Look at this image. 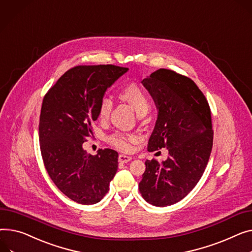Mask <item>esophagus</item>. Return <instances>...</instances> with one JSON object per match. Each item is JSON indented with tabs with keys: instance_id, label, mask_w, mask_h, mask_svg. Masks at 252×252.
<instances>
[{
	"instance_id": "34e87169",
	"label": "esophagus",
	"mask_w": 252,
	"mask_h": 252,
	"mask_svg": "<svg viewBox=\"0 0 252 252\" xmlns=\"http://www.w3.org/2000/svg\"><path fill=\"white\" fill-rule=\"evenodd\" d=\"M132 158L130 156H126V155H124V154H120L119 156V161L120 162H123V163H126L128 161H130Z\"/></svg>"
}]
</instances>
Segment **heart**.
<instances>
[{"instance_id": "b5f03b06", "label": "heart", "mask_w": 252, "mask_h": 252, "mask_svg": "<svg viewBox=\"0 0 252 252\" xmlns=\"http://www.w3.org/2000/svg\"><path fill=\"white\" fill-rule=\"evenodd\" d=\"M119 97L124 101L129 103L139 114L146 113L150 106L149 97L146 91L136 83L131 82L125 84L119 90ZM112 106L113 104L111 100L104 97L100 101L97 108L98 119L100 121H106L111 113ZM132 140L133 136L124 131H115L108 137V142L112 146L123 151H127L130 149V142Z\"/></svg>"}]
</instances>
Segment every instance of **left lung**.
I'll return each mask as SVG.
<instances>
[{
	"label": "left lung",
	"mask_w": 252,
	"mask_h": 252,
	"mask_svg": "<svg viewBox=\"0 0 252 252\" xmlns=\"http://www.w3.org/2000/svg\"><path fill=\"white\" fill-rule=\"evenodd\" d=\"M142 83L158 108L148 151L167 148L169 155L162 163L145 162L139 189L149 204L171 206L193 189L208 165L214 137L211 108L195 83L172 70L159 69Z\"/></svg>",
	"instance_id": "8db88e82"
}]
</instances>
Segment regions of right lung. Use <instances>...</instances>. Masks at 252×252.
I'll return each instance as SVG.
<instances>
[{
	"instance_id": "add662e5",
	"label": "right lung",
	"mask_w": 252,
	"mask_h": 252,
	"mask_svg": "<svg viewBox=\"0 0 252 252\" xmlns=\"http://www.w3.org/2000/svg\"><path fill=\"white\" fill-rule=\"evenodd\" d=\"M127 70L114 64L77 65L44 95L38 128L43 164L57 188L78 204L100 202L117 171L116 151L101 149L93 156L82 145L93 136L92 123L106 89Z\"/></svg>"
}]
</instances>
